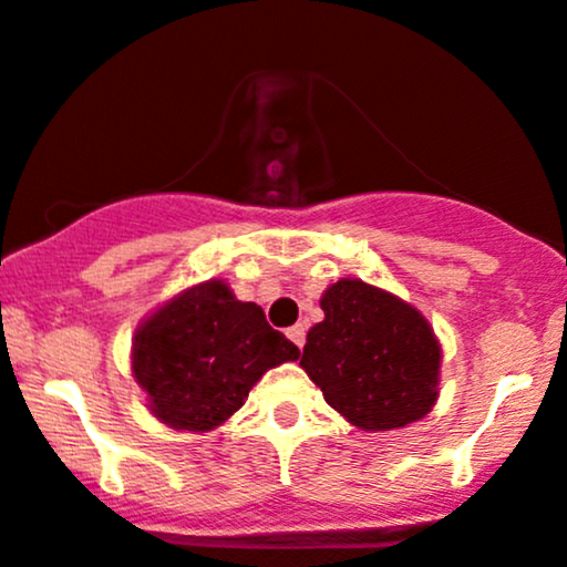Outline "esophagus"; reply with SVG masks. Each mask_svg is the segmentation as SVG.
<instances>
[{"label":"esophagus","mask_w":567,"mask_h":567,"mask_svg":"<svg viewBox=\"0 0 567 567\" xmlns=\"http://www.w3.org/2000/svg\"><path fill=\"white\" fill-rule=\"evenodd\" d=\"M288 338L292 340V343L298 346V349H303V343H306V327H303V324L290 327V330H288Z\"/></svg>","instance_id":"1"}]
</instances>
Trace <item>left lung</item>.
Masks as SVG:
<instances>
[{
  "mask_svg": "<svg viewBox=\"0 0 567 567\" xmlns=\"http://www.w3.org/2000/svg\"><path fill=\"white\" fill-rule=\"evenodd\" d=\"M322 311L301 367L327 404L364 431H393L431 412L441 349L420 311L361 279L327 288Z\"/></svg>",
  "mask_w": 567,
  "mask_h": 567,
  "instance_id": "obj_1",
  "label": "left lung"
}]
</instances>
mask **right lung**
I'll return each instance as SVG.
<instances>
[{"label":"right lung","mask_w":567,"mask_h":567,"mask_svg":"<svg viewBox=\"0 0 567 567\" xmlns=\"http://www.w3.org/2000/svg\"><path fill=\"white\" fill-rule=\"evenodd\" d=\"M301 357L296 343L224 282L182 292L134 338V378L155 417L176 431H210L245 404L269 367Z\"/></svg>","instance_id":"add662e5"}]
</instances>
